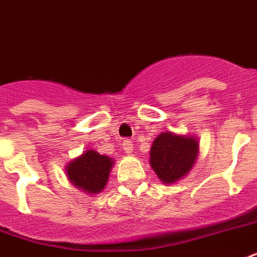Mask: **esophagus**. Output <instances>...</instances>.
Returning <instances> with one entry per match:
<instances>
[{
	"label": "esophagus",
	"instance_id": "obj_1",
	"mask_svg": "<svg viewBox=\"0 0 257 257\" xmlns=\"http://www.w3.org/2000/svg\"><path fill=\"white\" fill-rule=\"evenodd\" d=\"M122 147H124L125 154H132L133 144L129 142V140H124V143H122Z\"/></svg>",
	"mask_w": 257,
	"mask_h": 257
}]
</instances>
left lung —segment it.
<instances>
[{
  "label": "left lung",
  "mask_w": 257,
  "mask_h": 257,
  "mask_svg": "<svg viewBox=\"0 0 257 257\" xmlns=\"http://www.w3.org/2000/svg\"><path fill=\"white\" fill-rule=\"evenodd\" d=\"M198 140L193 136L160 133L151 147V167L163 183H175L193 168L198 156Z\"/></svg>",
  "instance_id": "8db88e82"
}]
</instances>
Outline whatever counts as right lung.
I'll list each match as a JSON object with an SVG mask.
<instances>
[{
    "instance_id": "obj_1",
    "label": "right lung",
    "mask_w": 257,
    "mask_h": 257,
    "mask_svg": "<svg viewBox=\"0 0 257 257\" xmlns=\"http://www.w3.org/2000/svg\"><path fill=\"white\" fill-rule=\"evenodd\" d=\"M111 167L113 160L106 155L87 150L67 164L66 172L76 189L83 190L87 194H97L105 189Z\"/></svg>"
}]
</instances>
